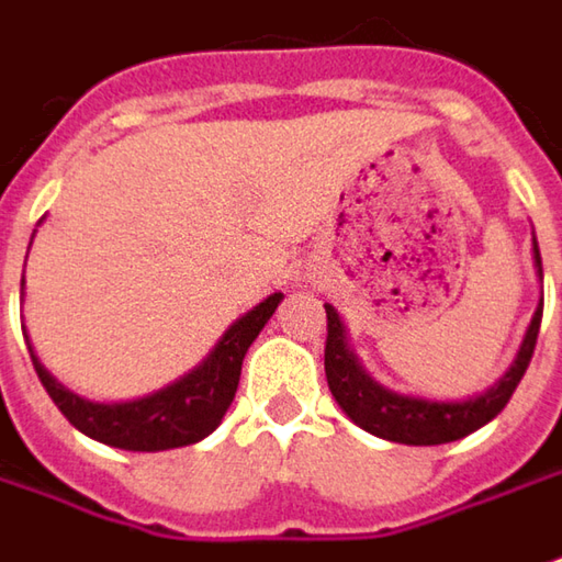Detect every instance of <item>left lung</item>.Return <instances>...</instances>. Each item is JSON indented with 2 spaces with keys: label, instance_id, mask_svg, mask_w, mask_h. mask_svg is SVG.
<instances>
[{
  "label": "left lung",
  "instance_id": "8db88e82",
  "mask_svg": "<svg viewBox=\"0 0 562 562\" xmlns=\"http://www.w3.org/2000/svg\"><path fill=\"white\" fill-rule=\"evenodd\" d=\"M535 266L541 271V252L535 244ZM541 313L544 303L531 315L526 340L516 353V362L509 366V372L487 394L463 403H438V400H419L394 394L387 387L375 384L372 378L359 369L353 353L347 350V335L344 325L331 306H325L328 315V337H325V378L328 387L340 403V409L357 422L359 428L372 431L384 441L413 443V447H431V443L460 441L465 435L479 431L482 425L494 419L513 397L516 384L522 381L529 369L535 344H538V328H541Z\"/></svg>",
  "mask_w": 562,
  "mask_h": 562
}]
</instances>
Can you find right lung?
Instances as JSON below:
<instances>
[{
	"mask_svg": "<svg viewBox=\"0 0 562 562\" xmlns=\"http://www.w3.org/2000/svg\"><path fill=\"white\" fill-rule=\"evenodd\" d=\"M281 293H271L266 303L249 310L240 322H234L218 340V347L209 353L196 372L181 381L168 384L153 397L134 403H90L71 391H65L31 353L33 369L43 381L46 394L61 409V416L75 425L77 431L121 450H171L187 443L203 441L218 428L227 413L231 400L240 384V366L247 357L249 344L266 328L271 313L278 310Z\"/></svg>",
	"mask_w": 562,
	"mask_h": 562,
	"instance_id": "1",
	"label": "right lung"
}]
</instances>
